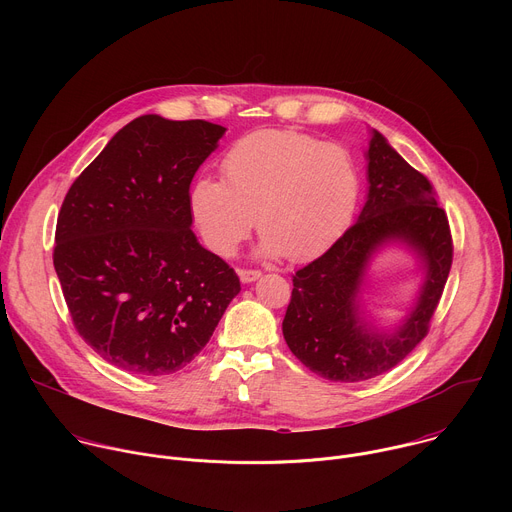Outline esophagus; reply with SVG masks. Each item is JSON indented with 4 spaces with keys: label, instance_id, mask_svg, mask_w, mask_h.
<instances>
[{
    "label": "esophagus",
    "instance_id": "1",
    "mask_svg": "<svg viewBox=\"0 0 512 512\" xmlns=\"http://www.w3.org/2000/svg\"><path fill=\"white\" fill-rule=\"evenodd\" d=\"M239 277L243 283H253L255 279L261 277L259 269H239Z\"/></svg>",
    "mask_w": 512,
    "mask_h": 512
}]
</instances>
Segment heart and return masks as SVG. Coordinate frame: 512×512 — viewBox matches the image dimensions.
I'll return each instance as SVG.
<instances>
[{"instance_id": "b5f03b06", "label": "heart", "mask_w": 512, "mask_h": 512, "mask_svg": "<svg viewBox=\"0 0 512 512\" xmlns=\"http://www.w3.org/2000/svg\"><path fill=\"white\" fill-rule=\"evenodd\" d=\"M221 172L225 180L198 178L188 194L198 235L221 257H233L257 221L263 255L310 261L344 233L358 198L350 154L300 131L241 137Z\"/></svg>"}]
</instances>
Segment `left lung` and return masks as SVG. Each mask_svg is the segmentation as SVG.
Instances as JSON below:
<instances>
[{
    "label": "left lung",
    "mask_w": 512,
    "mask_h": 512,
    "mask_svg": "<svg viewBox=\"0 0 512 512\" xmlns=\"http://www.w3.org/2000/svg\"><path fill=\"white\" fill-rule=\"evenodd\" d=\"M369 198L358 221L318 259L298 269L283 318V338L306 367L334 383H360L391 371L427 336L450 275L454 243L431 182L373 131ZM401 238L424 261L420 298L393 335L371 333L357 318L355 296L370 255Z\"/></svg>",
    "instance_id": "8db88e82"
}]
</instances>
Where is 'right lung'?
Masks as SVG:
<instances>
[{
	"label": "right lung",
	"mask_w": 512,
	"mask_h": 512,
	"mask_svg": "<svg viewBox=\"0 0 512 512\" xmlns=\"http://www.w3.org/2000/svg\"><path fill=\"white\" fill-rule=\"evenodd\" d=\"M223 133L202 119L137 117L64 196L52 259L72 324L125 373L184 369L241 291L190 229V182Z\"/></svg>",
	"instance_id": "right-lung-1"
}]
</instances>
